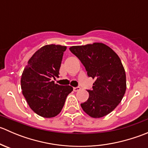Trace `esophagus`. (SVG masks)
I'll list each match as a JSON object with an SVG mask.
<instances>
[{
	"label": "esophagus",
	"instance_id": "esophagus-1",
	"mask_svg": "<svg viewBox=\"0 0 148 148\" xmlns=\"http://www.w3.org/2000/svg\"><path fill=\"white\" fill-rule=\"evenodd\" d=\"M73 89H74V92H77V91L80 90V89H81V88H80L79 86H77V87H74L73 88Z\"/></svg>",
	"mask_w": 148,
	"mask_h": 148
}]
</instances>
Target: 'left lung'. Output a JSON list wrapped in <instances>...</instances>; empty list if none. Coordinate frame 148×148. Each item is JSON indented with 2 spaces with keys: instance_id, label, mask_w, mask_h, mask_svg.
Returning a JSON list of instances; mask_svg holds the SVG:
<instances>
[{
  "instance_id": "8db88e82",
  "label": "left lung",
  "mask_w": 148,
  "mask_h": 148,
  "mask_svg": "<svg viewBox=\"0 0 148 148\" xmlns=\"http://www.w3.org/2000/svg\"><path fill=\"white\" fill-rule=\"evenodd\" d=\"M82 63L87 75L95 79L89 98L82 103L84 111L93 118L110 114L122 101L126 91V74L118 55L102 43L69 48Z\"/></svg>"
}]
</instances>
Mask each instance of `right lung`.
<instances>
[{
    "instance_id": "right-lung-1",
    "label": "right lung",
    "mask_w": 148,
    "mask_h": 148,
    "mask_svg": "<svg viewBox=\"0 0 148 148\" xmlns=\"http://www.w3.org/2000/svg\"><path fill=\"white\" fill-rule=\"evenodd\" d=\"M66 46L50 44L34 53L21 79L22 93L30 108L38 115L51 118L62 111L66 97L73 91L69 85L61 86L51 79L59 77Z\"/></svg>"
}]
</instances>
